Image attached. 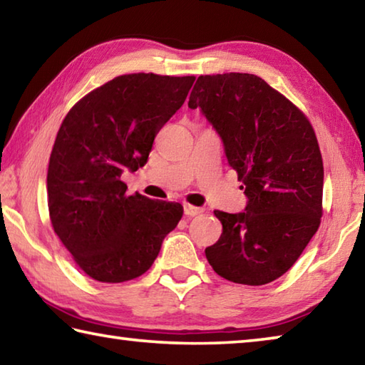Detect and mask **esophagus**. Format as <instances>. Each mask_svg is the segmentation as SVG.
Instances as JSON below:
<instances>
[{"mask_svg": "<svg viewBox=\"0 0 365 365\" xmlns=\"http://www.w3.org/2000/svg\"><path fill=\"white\" fill-rule=\"evenodd\" d=\"M183 211H185V215H188V217H195V215L202 212V209L196 207V206H191V205H188V202H185Z\"/></svg>", "mask_w": 365, "mask_h": 365, "instance_id": "esophagus-1", "label": "esophagus"}]
</instances>
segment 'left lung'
<instances>
[{"mask_svg": "<svg viewBox=\"0 0 365 365\" xmlns=\"http://www.w3.org/2000/svg\"><path fill=\"white\" fill-rule=\"evenodd\" d=\"M188 108L220 135L242 182L245 212L214 211L222 224L206 257L220 277L265 285L298 261L322 217L324 163L316 132L299 108L252 73L200 76Z\"/></svg>", "mask_w": 365, "mask_h": 365, "instance_id": "8db88e82", "label": "left lung"}]
</instances>
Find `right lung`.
I'll return each instance as SVG.
<instances>
[{"label": "right lung", "instance_id": "obj_1", "mask_svg": "<svg viewBox=\"0 0 365 365\" xmlns=\"http://www.w3.org/2000/svg\"><path fill=\"white\" fill-rule=\"evenodd\" d=\"M193 76L125 73L98 86L64 117L49 156V219L86 275L120 283L143 275L183 215L178 202L127 195L154 137L187 100Z\"/></svg>", "mask_w": 365, "mask_h": 365}]
</instances>
